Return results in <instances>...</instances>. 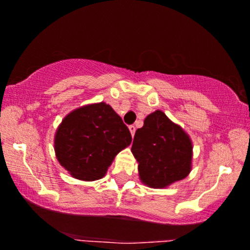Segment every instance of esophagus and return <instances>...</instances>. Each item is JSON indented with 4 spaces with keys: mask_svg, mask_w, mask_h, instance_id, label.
<instances>
[{
    "mask_svg": "<svg viewBox=\"0 0 250 250\" xmlns=\"http://www.w3.org/2000/svg\"><path fill=\"white\" fill-rule=\"evenodd\" d=\"M129 132L132 134V136H134V134H135V127L134 125H129Z\"/></svg>",
    "mask_w": 250,
    "mask_h": 250,
    "instance_id": "obj_1",
    "label": "esophagus"
}]
</instances>
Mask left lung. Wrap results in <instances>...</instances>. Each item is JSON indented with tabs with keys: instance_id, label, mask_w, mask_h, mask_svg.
Masks as SVG:
<instances>
[{
	"instance_id": "obj_1",
	"label": "left lung",
	"mask_w": 250,
	"mask_h": 250,
	"mask_svg": "<svg viewBox=\"0 0 250 250\" xmlns=\"http://www.w3.org/2000/svg\"><path fill=\"white\" fill-rule=\"evenodd\" d=\"M132 153L140 181L149 188H167L191 171L190 136L160 110L149 114L135 132Z\"/></svg>"
}]
</instances>
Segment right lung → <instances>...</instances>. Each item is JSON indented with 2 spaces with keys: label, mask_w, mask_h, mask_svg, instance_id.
I'll list each match as a JSON object with an SVG mask.
<instances>
[{
  "label": "right lung",
  "mask_w": 250,
  "mask_h": 250,
  "mask_svg": "<svg viewBox=\"0 0 250 250\" xmlns=\"http://www.w3.org/2000/svg\"><path fill=\"white\" fill-rule=\"evenodd\" d=\"M132 143L122 118L101 102L70 111L57 127L54 148L60 165L80 181L101 180L118 152Z\"/></svg>",
  "instance_id": "1"
}]
</instances>
